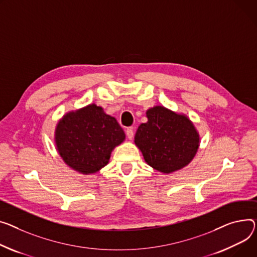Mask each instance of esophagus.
<instances>
[{
	"instance_id": "esophagus-1",
	"label": "esophagus",
	"mask_w": 257,
	"mask_h": 257,
	"mask_svg": "<svg viewBox=\"0 0 257 257\" xmlns=\"http://www.w3.org/2000/svg\"><path fill=\"white\" fill-rule=\"evenodd\" d=\"M126 134H127V138H128L129 140H132V139H133V136H134L133 128H131V127L127 128V129H126Z\"/></svg>"
}]
</instances>
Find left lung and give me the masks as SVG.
<instances>
[{
    "label": "left lung",
    "mask_w": 257,
    "mask_h": 257,
    "mask_svg": "<svg viewBox=\"0 0 257 257\" xmlns=\"http://www.w3.org/2000/svg\"><path fill=\"white\" fill-rule=\"evenodd\" d=\"M147 117L134 138L145 161L166 175L189 164L199 147V134L189 117L164 106L148 109Z\"/></svg>",
    "instance_id": "left-lung-1"
}]
</instances>
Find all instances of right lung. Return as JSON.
Here are the masks:
<instances>
[{
  "instance_id": "add662e5",
  "label": "right lung",
  "mask_w": 257,
  "mask_h": 257,
  "mask_svg": "<svg viewBox=\"0 0 257 257\" xmlns=\"http://www.w3.org/2000/svg\"><path fill=\"white\" fill-rule=\"evenodd\" d=\"M124 141L125 133L116 119L96 104L67 112L55 131L60 156L68 166L83 175L95 174L104 167L112 150Z\"/></svg>"
}]
</instances>
